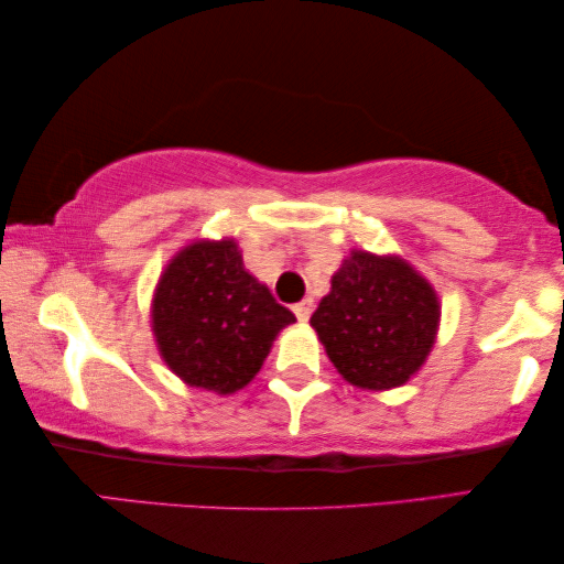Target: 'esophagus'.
I'll return each mask as SVG.
<instances>
[{"label": "esophagus", "mask_w": 564, "mask_h": 564, "mask_svg": "<svg viewBox=\"0 0 564 564\" xmlns=\"http://www.w3.org/2000/svg\"><path fill=\"white\" fill-rule=\"evenodd\" d=\"M292 310H294V315H297L300 323H307L310 315H312V310H315V300L305 297L302 302H297V305H294Z\"/></svg>", "instance_id": "1"}]
</instances>
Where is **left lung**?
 I'll use <instances>...</instances> for the list:
<instances>
[{
    "mask_svg": "<svg viewBox=\"0 0 564 564\" xmlns=\"http://www.w3.org/2000/svg\"><path fill=\"white\" fill-rule=\"evenodd\" d=\"M330 284L310 325L337 372L366 391L403 386L436 343V290L405 259L362 249H352Z\"/></svg>",
    "mask_w": 564,
    "mask_h": 564,
    "instance_id": "left-lung-1",
    "label": "left lung"
}]
</instances>
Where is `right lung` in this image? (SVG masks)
<instances>
[{
	"label": "right lung",
	"instance_id": "obj_1",
	"mask_svg": "<svg viewBox=\"0 0 564 564\" xmlns=\"http://www.w3.org/2000/svg\"><path fill=\"white\" fill-rule=\"evenodd\" d=\"M151 323L161 358L186 386L229 395L257 376L294 315L245 270L237 241L198 239L163 270Z\"/></svg>",
	"mask_w": 564,
	"mask_h": 564
}]
</instances>
